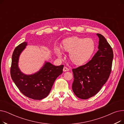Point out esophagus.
Instances as JSON below:
<instances>
[{"instance_id":"1","label":"esophagus","mask_w":124,"mask_h":124,"mask_svg":"<svg viewBox=\"0 0 124 124\" xmlns=\"http://www.w3.org/2000/svg\"><path fill=\"white\" fill-rule=\"evenodd\" d=\"M63 70L64 72H66V71H69V69L67 67H64Z\"/></svg>"}]
</instances>
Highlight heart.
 <instances>
[{
	"label": "heart",
	"mask_w": 124,
	"mask_h": 124,
	"mask_svg": "<svg viewBox=\"0 0 124 124\" xmlns=\"http://www.w3.org/2000/svg\"><path fill=\"white\" fill-rule=\"evenodd\" d=\"M62 49L69 53L70 61L76 65H82L86 63L92 57L95 50V43L91 38H81L72 37L65 39L62 42ZM56 53L61 57V50L56 48Z\"/></svg>",
	"instance_id": "1"
}]
</instances>
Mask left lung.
<instances>
[{"label":"left lung","instance_id":"1","mask_svg":"<svg viewBox=\"0 0 124 124\" xmlns=\"http://www.w3.org/2000/svg\"><path fill=\"white\" fill-rule=\"evenodd\" d=\"M99 50L86 64L72 69L74 81L72 88L77 97L86 100L99 93L108 80L112 71L113 49L100 34Z\"/></svg>","mask_w":124,"mask_h":124}]
</instances>
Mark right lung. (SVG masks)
<instances>
[{
  "label": "right lung",
  "mask_w": 124,
  "mask_h": 124,
  "mask_svg": "<svg viewBox=\"0 0 124 124\" xmlns=\"http://www.w3.org/2000/svg\"><path fill=\"white\" fill-rule=\"evenodd\" d=\"M27 45L23 42L15 48L12 55L10 75L12 80L20 92L29 98L41 100L46 97L57 78L63 73V65L55 66L46 62L37 73L31 75L23 73L18 67V58Z\"/></svg>",
  "instance_id": "right-lung-1"
}]
</instances>
